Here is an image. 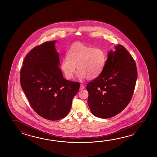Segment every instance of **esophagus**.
Listing matches in <instances>:
<instances>
[{
    "label": "esophagus",
    "instance_id": "34e87169",
    "mask_svg": "<svg viewBox=\"0 0 157 157\" xmlns=\"http://www.w3.org/2000/svg\"><path fill=\"white\" fill-rule=\"evenodd\" d=\"M85 88V86H84V85H80V89H81V90H82V89H84Z\"/></svg>",
    "mask_w": 157,
    "mask_h": 157
}]
</instances>
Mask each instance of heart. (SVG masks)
Returning a JSON list of instances; mask_svg holds the SVG:
<instances>
[{
    "label": "heart",
    "mask_w": 157,
    "mask_h": 157,
    "mask_svg": "<svg viewBox=\"0 0 157 157\" xmlns=\"http://www.w3.org/2000/svg\"><path fill=\"white\" fill-rule=\"evenodd\" d=\"M68 57L62 59L61 68L67 79H71L76 72L80 79H95L103 71L105 55L100 49H94L81 43H75L70 49Z\"/></svg>",
    "instance_id": "obj_1"
}]
</instances>
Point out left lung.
Segmentation results:
<instances>
[{"label":"left lung","mask_w":157,"mask_h":157,"mask_svg":"<svg viewBox=\"0 0 157 157\" xmlns=\"http://www.w3.org/2000/svg\"><path fill=\"white\" fill-rule=\"evenodd\" d=\"M107 55L103 71L87 84V103L94 116L109 118L128 105L134 93L137 77L136 63L121 45Z\"/></svg>","instance_id":"1"}]
</instances>
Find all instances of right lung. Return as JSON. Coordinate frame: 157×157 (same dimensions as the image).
<instances>
[{
  "label": "right lung",
  "instance_id": "obj_1",
  "mask_svg": "<svg viewBox=\"0 0 157 157\" xmlns=\"http://www.w3.org/2000/svg\"><path fill=\"white\" fill-rule=\"evenodd\" d=\"M56 41H46L32 49L20 71L21 86L31 107L50 121L67 116L80 87L79 82L63 77Z\"/></svg>",
  "mask_w": 157,
  "mask_h": 157
}]
</instances>
